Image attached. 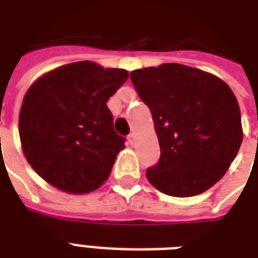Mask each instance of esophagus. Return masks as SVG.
<instances>
[{
    "label": "esophagus",
    "mask_w": 258,
    "mask_h": 258,
    "mask_svg": "<svg viewBox=\"0 0 258 258\" xmlns=\"http://www.w3.org/2000/svg\"><path fill=\"white\" fill-rule=\"evenodd\" d=\"M128 142H130V145H135V134L131 133L128 135Z\"/></svg>",
    "instance_id": "obj_1"
}]
</instances>
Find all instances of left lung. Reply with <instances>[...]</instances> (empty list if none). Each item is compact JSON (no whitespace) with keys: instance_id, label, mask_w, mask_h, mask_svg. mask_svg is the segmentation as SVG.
Returning <instances> with one entry per match:
<instances>
[{"instance_id":"8db88e82","label":"left lung","mask_w":258,"mask_h":258,"mask_svg":"<svg viewBox=\"0 0 258 258\" xmlns=\"http://www.w3.org/2000/svg\"><path fill=\"white\" fill-rule=\"evenodd\" d=\"M149 105L161 158L146 176L171 197L206 191L228 171L242 143L241 112L230 87L214 75L167 62L133 71Z\"/></svg>"}]
</instances>
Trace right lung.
Returning a JSON list of instances; mask_svg holds the SVG:
<instances>
[{"label": "right lung", "mask_w": 258, "mask_h": 258, "mask_svg": "<svg viewBox=\"0 0 258 258\" xmlns=\"http://www.w3.org/2000/svg\"><path fill=\"white\" fill-rule=\"evenodd\" d=\"M128 78L92 61L58 67L30 86L18 131L24 155L42 179L70 194L96 190L111 174L124 138L107 101Z\"/></svg>", "instance_id": "1"}]
</instances>
